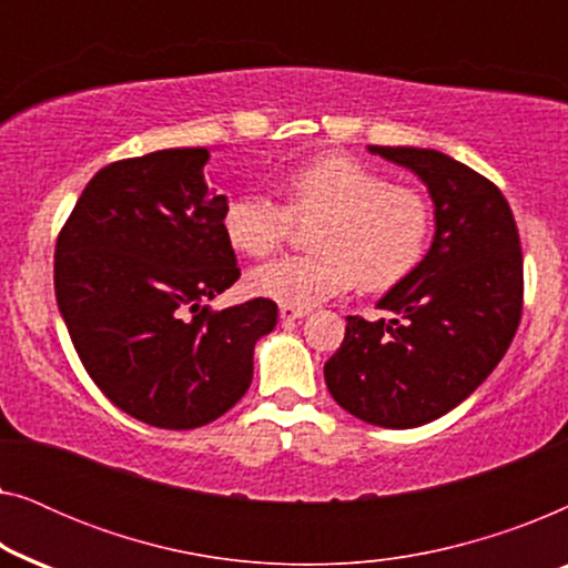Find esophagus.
<instances>
[{
	"label": "esophagus",
	"instance_id": "34e87169",
	"mask_svg": "<svg viewBox=\"0 0 568 568\" xmlns=\"http://www.w3.org/2000/svg\"><path fill=\"white\" fill-rule=\"evenodd\" d=\"M278 315H282V321H300V317L307 315V310H305V307L282 305V307H278Z\"/></svg>",
	"mask_w": 568,
	"mask_h": 568
}]
</instances>
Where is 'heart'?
Segmentation results:
<instances>
[{
  "label": "heart",
  "instance_id": "obj_1",
  "mask_svg": "<svg viewBox=\"0 0 568 568\" xmlns=\"http://www.w3.org/2000/svg\"><path fill=\"white\" fill-rule=\"evenodd\" d=\"M284 193L286 206L261 191L237 193L222 214L230 245L253 258L284 243L292 216H321L313 227L315 253L282 255L247 274L255 297L307 310L359 282L387 290L424 258L429 201L414 185L387 183L367 162L346 154L310 160L286 173Z\"/></svg>",
  "mask_w": 568,
  "mask_h": 568
}]
</instances>
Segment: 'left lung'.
Instances as JSON below:
<instances>
[{
    "mask_svg": "<svg viewBox=\"0 0 568 568\" xmlns=\"http://www.w3.org/2000/svg\"><path fill=\"white\" fill-rule=\"evenodd\" d=\"M369 152L422 178L437 230L424 261L377 302L393 321L348 315L323 372L352 416L414 429L460 406L507 354L523 317V247L507 199L476 170L418 146Z\"/></svg>",
    "mask_w": 568,
    "mask_h": 568,
    "instance_id": "left-lung-1",
    "label": "left lung"
}]
</instances>
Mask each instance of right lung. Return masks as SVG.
Listing matches in <instances>:
<instances>
[{"mask_svg":"<svg viewBox=\"0 0 568 568\" xmlns=\"http://www.w3.org/2000/svg\"><path fill=\"white\" fill-rule=\"evenodd\" d=\"M209 150H160L95 173L59 232L53 290L80 359L108 400L160 429H196L253 379L276 302L209 310L240 278L206 181Z\"/></svg>","mask_w":568,"mask_h":568,"instance_id":"add662e5","label":"right lung"}]
</instances>
